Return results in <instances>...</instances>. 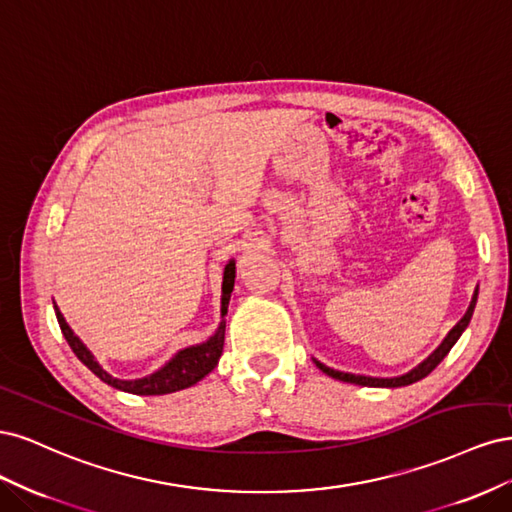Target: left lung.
Wrapping results in <instances>:
<instances>
[{
	"label": "left lung",
	"instance_id": "8db88e82",
	"mask_svg": "<svg viewBox=\"0 0 512 512\" xmlns=\"http://www.w3.org/2000/svg\"><path fill=\"white\" fill-rule=\"evenodd\" d=\"M476 299H478V288L474 290V297H472V301H470V307H468L466 316H463V318L455 324V327L451 329V333H448V335L444 337V342L436 348V352L429 354L421 365H416L412 371H408V374H404V376H397V378H371V376L348 374V371H337V369L327 367V365L316 361V359H314V363H316V367L322 369L327 376H331V378H335V380H342V382H350V384H361V386H386V389H397V386H408V384H412V382H418V380H423L425 376H429L431 371L442 363L444 356H446L448 352H451V348L457 344V339L461 337V333L466 331V327L470 324V318H472L474 307H476Z\"/></svg>",
	"mask_w": 512,
	"mask_h": 512
}]
</instances>
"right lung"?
I'll return each instance as SVG.
<instances>
[{
  "label": "right lung",
  "mask_w": 512,
  "mask_h": 512,
  "mask_svg": "<svg viewBox=\"0 0 512 512\" xmlns=\"http://www.w3.org/2000/svg\"><path fill=\"white\" fill-rule=\"evenodd\" d=\"M232 286H235V260H228L224 267L222 320H220L218 331H215L203 344L179 350L164 367H160L158 371H153V374H149L145 378H138V380H119V378H113L111 374H108V371H104L102 365L96 361V356L89 352V348L68 327V322H66L64 314L59 312V307L57 305H53V307H55V316H57L61 333H64L68 346L72 348V352L76 356H79V361L94 371V374L102 382H106L108 386H115V389H119V391L132 393V395H166V393L188 389V386L203 380L209 371L218 365L220 356H222V348H224V331H226L224 316L228 312Z\"/></svg>",
  "instance_id": "1"
}]
</instances>
